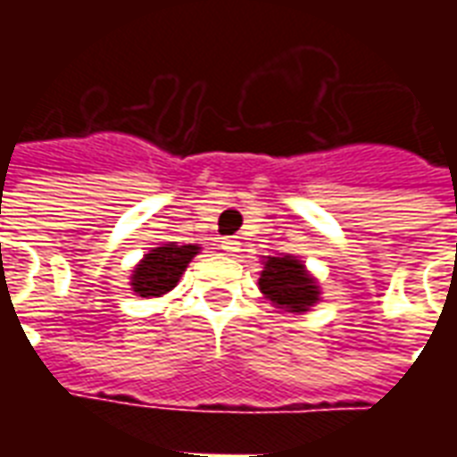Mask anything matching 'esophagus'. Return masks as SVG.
<instances>
[{
  "mask_svg": "<svg viewBox=\"0 0 457 457\" xmlns=\"http://www.w3.org/2000/svg\"><path fill=\"white\" fill-rule=\"evenodd\" d=\"M222 249H225L228 254H235V252H239V239L237 237H222Z\"/></svg>",
  "mask_w": 457,
  "mask_h": 457,
  "instance_id": "34e87169",
  "label": "esophagus"
}]
</instances>
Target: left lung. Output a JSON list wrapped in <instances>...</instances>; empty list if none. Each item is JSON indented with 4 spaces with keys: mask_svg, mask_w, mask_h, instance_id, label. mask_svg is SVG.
<instances>
[{
    "mask_svg": "<svg viewBox=\"0 0 457 457\" xmlns=\"http://www.w3.org/2000/svg\"><path fill=\"white\" fill-rule=\"evenodd\" d=\"M259 291L288 313H303L320 301V287L303 262L291 254L264 259V271L259 277Z\"/></svg>",
    "mask_w": 457,
    "mask_h": 457,
    "instance_id": "1",
    "label": "left lung"
}]
</instances>
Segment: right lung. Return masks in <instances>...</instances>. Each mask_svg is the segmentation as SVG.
I'll list each match as a JSON object with an SVG mask.
<instances>
[{"mask_svg":"<svg viewBox=\"0 0 457 457\" xmlns=\"http://www.w3.org/2000/svg\"><path fill=\"white\" fill-rule=\"evenodd\" d=\"M200 252L198 245H179L169 242L154 247L149 254H144L131 274V288L141 298H159L176 288L180 274L186 271L190 259Z\"/></svg>","mask_w":457,"mask_h":457,"instance_id":"obj_1","label":"right lung"}]
</instances>
